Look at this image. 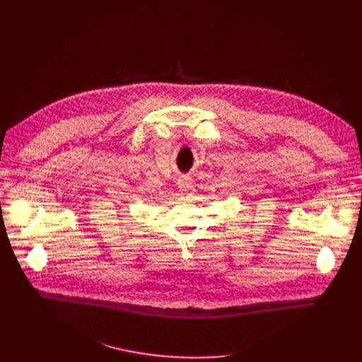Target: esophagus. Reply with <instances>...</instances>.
I'll return each instance as SVG.
<instances>
[{"mask_svg":"<svg viewBox=\"0 0 362 362\" xmlns=\"http://www.w3.org/2000/svg\"><path fill=\"white\" fill-rule=\"evenodd\" d=\"M177 185H179V187L183 190V192H189L192 187H193V180L190 179V177H180L179 180H177Z\"/></svg>","mask_w":362,"mask_h":362,"instance_id":"esophagus-1","label":"esophagus"}]
</instances>
